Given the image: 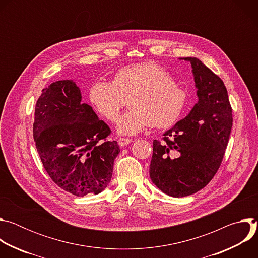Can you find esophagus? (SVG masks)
Masks as SVG:
<instances>
[{
    "mask_svg": "<svg viewBox=\"0 0 258 258\" xmlns=\"http://www.w3.org/2000/svg\"><path fill=\"white\" fill-rule=\"evenodd\" d=\"M132 142H133V140H132V139H127V138H120V139L118 140V145H119L120 147H124V146H126V145L131 144Z\"/></svg>",
    "mask_w": 258,
    "mask_h": 258,
    "instance_id": "obj_1",
    "label": "esophagus"
}]
</instances>
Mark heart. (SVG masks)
I'll list each match as a JSON object with an SVG mask.
<instances>
[{"label": "heart", "mask_w": 258, "mask_h": 258, "mask_svg": "<svg viewBox=\"0 0 258 258\" xmlns=\"http://www.w3.org/2000/svg\"><path fill=\"white\" fill-rule=\"evenodd\" d=\"M90 101L105 119L115 122L128 100L131 110L118 120L117 132L134 136L149 125L165 128L182 115L187 91L175 84L170 73L154 62L119 69L112 83L98 80L90 89Z\"/></svg>", "instance_id": "obj_1"}]
</instances>
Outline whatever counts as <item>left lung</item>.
<instances>
[{
  "label": "left lung",
  "instance_id": "1",
  "mask_svg": "<svg viewBox=\"0 0 258 258\" xmlns=\"http://www.w3.org/2000/svg\"><path fill=\"white\" fill-rule=\"evenodd\" d=\"M191 62L198 103L188 116L153 141L150 177L172 197L192 195L213 178L222 164L233 126L232 107L224 82L199 59Z\"/></svg>",
  "mask_w": 258,
  "mask_h": 258
}]
</instances>
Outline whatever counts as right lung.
<instances>
[{"label": "right lung", "mask_w": 258, "mask_h": 258, "mask_svg": "<svg viewBox=\"0 0 258 258\" xmlns=\"http://www.w3.org/2000/svg\"><path fill=\"white\" fill-rule=\"evenodd\" d=\"M33 139L42 163L58 187L78 197L99 194L111 180L120 152L111 130L82 102L72 81H58L36 101Z\"/></svg>", "instance_id": "add662e5"}]
</instances>
